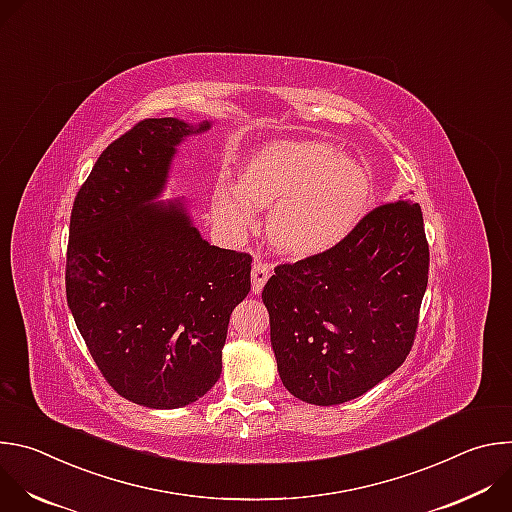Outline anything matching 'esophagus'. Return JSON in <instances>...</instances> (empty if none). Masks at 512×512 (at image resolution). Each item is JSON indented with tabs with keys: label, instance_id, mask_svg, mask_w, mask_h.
Masks as SVG:
<instances>
[{
	"label": "esophagus",
	"instance_id": "1",
	"mask_svg": "<svg viewBox=\"0 0 512 512\" xmlns=\"http://www.w3.org/2000/svg\"><path fill=\"white\" fill-rule=\"evenodd\" d=\"M271 277V269L261 263V261H255L253 265V271H251V279H253V294H261L263 285L267 283V279Z\"/></svg>",
	"mask_w": 512,
	"mask_h": 512
}]
</instances>
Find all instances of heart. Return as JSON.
Wrapping results in <instances>:
<instances>
[{
	"mask_svg": "<svg viewBox=\"0 0 512 512\" xmlns=\"http://www.w3.org/2000/svg\"><path fill=\"white\" fill-rule=\"evenodd\" d=\"M371 200L369 170L334 145L310 139L263 145L243 164L239 186L218 180L214 188V208L235 233L255 225L253 203L273 204L269 241L298 259L336 247L367 214Z\"/></svg>",
	"mask_w": 512,
	"mask_h": 512,
	"instance_id": "1",
	"label": "heart"
}]
</instances>
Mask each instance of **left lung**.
<instances>
[{
	"instance_id": "1",
	"label": "left lung",
	"mask_w": 512,
	"mask_h": 512,
	"mask_svg": "<svg viewBox=\"0 0 512 512\" xmlns=\"http://www.w3.org/2000/svg\"><path fill=\"white\" fill-rule=\"evenodd\" d=\"M429 245L419 204L373 208L332 249L281 263L263 287L285 389L338 405L405 362L427 287Z\"/></svg>"
}]
</instances>
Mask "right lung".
<instances>
[{
  "instance_id": "add662e5",
  "label": "right lung",
  "mask_w": 512,
  "mask_h": 512,
  "mask_svg": "<svg viewBox=\"0 0 512 512\" xmlns=\"http://www.w3.org/2000/svg\"><path fill=\"white\" fill-rule=\"evenodd\" d=\"M210 121L143 119L99 156L70 214L66 302L105 381L152 409L194 403L221 379L251 255L200 237L184 200L154 202L178 145Z\"/></svg>"
}]
</instances>
